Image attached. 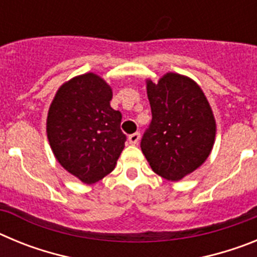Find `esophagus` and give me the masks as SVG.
<instances>
[{
    "instance_id": "obj_1",
    "label": "esophagus",
    "mask_w": 257,
    "mask_h": 257,
    "mask_svg": "<svg viewBox=\"0 0 257 257\" xmlns=\"http://www.w3.org/2000/svg\"><path fill=\"white\" fill-rule=\"evenodd\" d=\"M139 140H140V134L139 133L131 134V135L128 136V142H130V144H133V145L138 144V143H139Z\"/></svg>"
}]
</instances>
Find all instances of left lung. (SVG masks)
Masks as SVG:
<instances>
[{
  "mask_svg": "<svg viewBox=\"0 0 257 257\" xmlns=\"http://www.w3.org/2000/svg\"><path fill=\"white\" fill-rule=\"evenodd\" d=\"M152 123L142 139V152L157 175L179 181L196 171L215 144L216 121L205 92L183 74L147 79Z\"/></svg>",
  "mask_w": 257,
  "mask_h": 257,
  "instance_id": "left-lung-1",
  "label": "left lung"
}]
</instances>
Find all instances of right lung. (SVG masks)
<instances>
[{"instance_id": "1", "label": "right lung", "mask_w": 257, "mask_h": 257, "mask_svg": "<svg viewBox=\"0 0 257 257\" xmlns=\"http://www.w3.org/2000/svg\"><path fill=\"white\" fill-rule=\"evenodd\" d=\"M112 87L95 73L70 78L50 104L46 133L56 161L83 184L114 170L124 148L121 112L110 106Z\"/></svg>"}]
</instances>
